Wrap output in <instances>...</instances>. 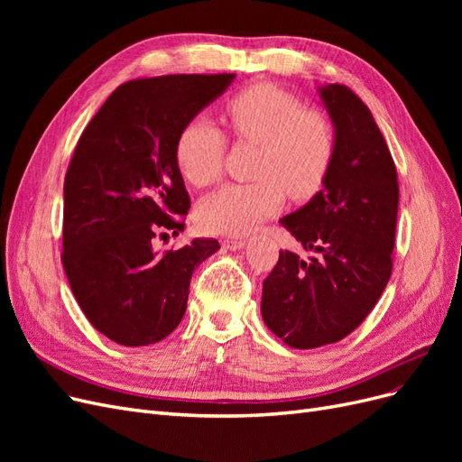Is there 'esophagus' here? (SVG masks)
I'll return each mask as SVG.
<instances>
[{
    "instance_id": "obj_1",
    "label": "esophagus",
    "mask_w": 462,
    "mask_h": 462,
    "mask_svg": "<svg viewBox=\"0 0 462 462\" xmlns=\"http://www.w3.org/2000/svg\"><path fill=\"white\" fill-rule=\"evenodd\" d=\"M245 246V241H241V239H227V241H223V248H227V250H239V248H243Z\"/></svg>"
}]
</instances>
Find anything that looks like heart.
Here are the masks:
<instances>
[{"mask_svg": "<svg viewBox=\"0 0 462 462\" xmlns=\"http://www.w3.org/2000/svg\"><path fill=\"white\" fill-rule=\"evenodd\" d=\"M223 117L236 143L258 144L250 175L254 180L226 185L197 208L208 233L243 235L275 214L283 197L312 199L324 187L335 158V131L326 116L275 85H254L231 96ZM227 141L206 117L190 119L175 143L180 175L194 187H209L221 177Z\"/></svg>", "mask_w": 462, "mask_h": 462, "instance_id": "obj_1", "label": "heart"}]
</instances>
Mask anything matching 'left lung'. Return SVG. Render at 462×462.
<instances>
[{
    "instance_id": "1",
    "label": "left lung",
    "mask_w": 462,
    "mask_h": 462,
    "mask_svg": "<svg viewBox=\"0 0 462 462\" xmlns=\"http://www.w3.org/2000/svg\"><path fill=\"white\" fill-rule=\"evenodd\" d=\"M319 96L335 127V158L316 197L279 223L316 258L279 250L263 279L262 318L292 348L337 343L353 333L393 270L397 167L366 104L345 85Z\"/></svg>"
}]
</instances>
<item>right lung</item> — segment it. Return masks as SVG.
Masks as SVG:
<instances>
[{
  "instance_id": "add662e5",
  "label": "right lung",
  "mask_w": 462,
  "mask_h": 462,
  "mask_svg": "<svg viewBox=\"0 0 462 462\" xmlns=\"http://www.w3.org/2000/svg\"><path fill=\"white\" fill-rule=\"evenodd\" d=\"M233 73L163 75L117 87L82 131L63 185L61 262L90 324L125 346L158 343L183 319L194 268L216 239L158 254L185 229L189 192L175 162L185 125Z\"/></svg>"
}]
</instances>
